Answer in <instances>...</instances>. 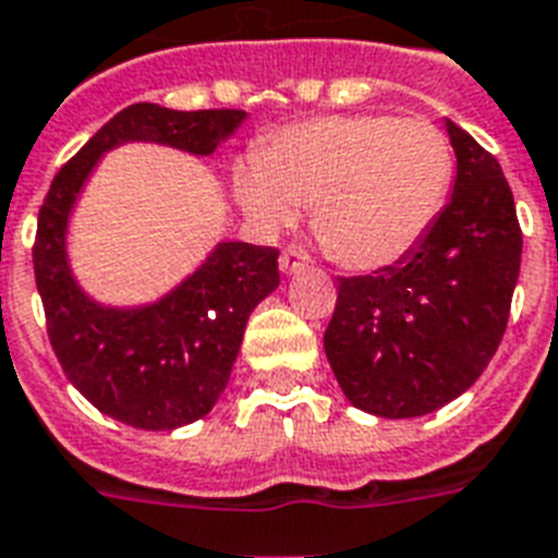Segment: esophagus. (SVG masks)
<instances>
[{
  "instance_id": "obj_1",
  "label": "esophagus",
  "mask_w": 558,
  "mask_h": 558,
  "mask_svg": "<svg viewBox=\"0 0 558 558\" xmlns=\"http://www.w3.org/2000/svg\"><path fill=\"white\" fill-rule=\"evenodd\" d=\"M307 265H311V253L302 245H288L282 251V256H279V268H282V274H299V270L307 268Z\"/></svg>"
}]
</instances>
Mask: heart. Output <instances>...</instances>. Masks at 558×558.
Instances as JSON below:
<instances>
[{
  "label": "heart",
  "instance_id": "heart-1",
  "mask_svg": "<svg viewBox=\"0 0 558 558\" xmlns=\"http://www.w3.org/2000/svg\"><path fill=\"white\" fill-rule=\"evenodd\" d=\"M239 173L253 222L288 228L313 205V233L348 270H379L425 236L453 182V147L425 119L319 117L276 131Z\"/></svg>",
  "mask_w": 558,
  "mask_h": 558
}]
</instances>
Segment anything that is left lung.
<instances>
[{"label":"left lung","mask_w":558,"mask_h":558,"mask_svg":"<svg viewBox=\"0 0 558 558\" xmlns=\"http://www.w3.org/2000/svg\"><path fill=\"white\" fill-rule=\"evenodd\" d=\"M453 196L411 253L339 276L325 353L353 408L425 416L453 402L494 359L522 265V228L494 154L448 122Z\"/></svg>","instance_id":"obj_1"}]
</instances>
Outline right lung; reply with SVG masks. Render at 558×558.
Segmentation results:
<instances>
[{"instance_id":"right-lung-1","label":"right lung","mask_w":558,"mask_h":558,"mask_svg":"<svg viewBox=\"0 0 558 558\" xmlns=\"http://www.w3.org/2000/svg\"><path fill=\"white\" fill-rule=\"evenodd\" d=\"M245 110H170L140 102L119 110L62 165L39 207L34 274L50 348L64 376L96 411L140 430L191 425L222 396L247 316L279 284L276 247L222 242L199 270L147 307L96 305L68 268V216L99 156L122 142H159L210 156Z\"/></svg>"}]
</instances>
